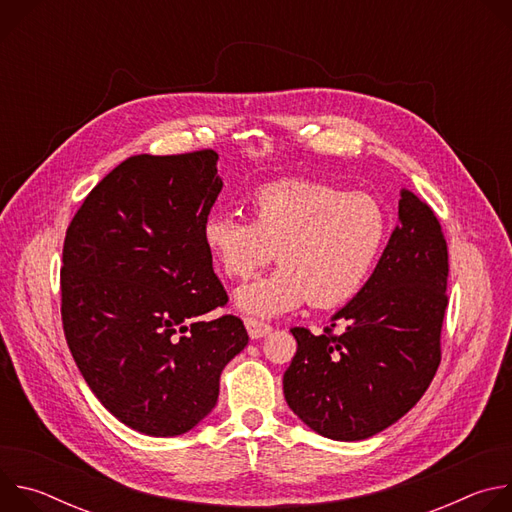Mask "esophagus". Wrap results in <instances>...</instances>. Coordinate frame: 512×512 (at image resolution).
Here are the masks:
<instances>
[{
  "label": "esophagus",
  "instance_id": "esophagus-1",
  "mask_svg": "<svg viewBox=\"0 0 512 512\" xmlns=\"http://www.w3.org/2000/svg\"><path fill=\"white\" fill-rule=\"evenodd\" d=\"M245 328H247V332H249V336L251 338H263L265 334H269L273 328L269 326V324H265V322H261V320H255V318H245Z\"/></svg>",
  "mask_w": 512,
  "mask_h": 512
}]
</instances>
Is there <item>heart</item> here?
<instances>
[{"label":"heart","mask_w":512,"mask_h":512,"mask_svg":"<svg viewBox=\"0 0 512 512\" xmlns=\"http://www.w3.org/2000/svg\"><path fill=\"white\" fill-rule=\"evenodd\" d=\"M253 218L212 212L202 241L229 277H249L277 249L281 265L241 285L243 312L277 316L310 300L336 308L367 285L389 239L385 206L371 194L314 180H279L251 196Z\"/></svg>","instance_id":"1"}]
</instances>
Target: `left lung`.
Wrapping results in <instances>:
<instances>
[{
	"instance_id": "8db88e82",
	"label": "left lung",
	"mask_w": 512,
	"mask_h": 512,
	"mask_svg": "<svg viewBox=\"0 0 512 512\" xmlns=\"http://www.w3.org/2000/svg\"><path fill=\"white\" fill-rule=\"evenodd\" d=\"M448 273L440 221L401 188L399 225L367 285L324 334L291 328L298 352L283 375L289 409L340 442L367 440L401 419L440 367Z\"/></svg>"
}]
</instances>
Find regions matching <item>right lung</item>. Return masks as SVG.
I'll return each mask as SVG.
<instances>
[{
    "mask_svg": "<svg viewBox=\"0 0 512 512\" xmlns=\"http://www.w3.org/2000/svg\"><path fill=\"white\" fill-rule=\"evenodd\" d=\"M216 160L214 150L131 156L66 229V344L105 409L145 435H180L204 419L249 342L241 318H202L229 302L202 241L223 188Z\"/></svg>",
    "mask_w": 512,
    "mask_h": 512,
    "instance_id": "add662e5",
    "label": "right lung"
}]
</instances>
